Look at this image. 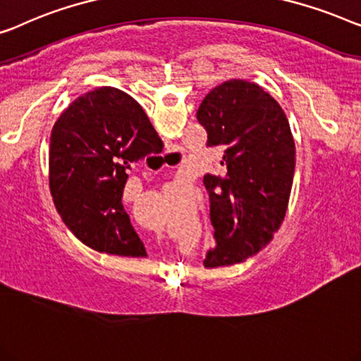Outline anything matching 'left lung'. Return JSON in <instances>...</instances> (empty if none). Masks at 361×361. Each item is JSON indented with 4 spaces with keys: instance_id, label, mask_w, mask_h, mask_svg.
<instances>
[{
    "instance_id": "1",
    "label": "left lung",
    "mask_w": 361,
    "mask_h": 361,
    "mask_svg": "<svg viewBox=\"0 0 361 361\" xmlns=\"http://www.w3.org/2000/svg\"><path fill=\"white\" fill-rule=\"evenodd\" d=\"M208 146L223 149L221 174H205L216 245L205 267L244 262L279 231L295 174V142L280 104L262 87L229 80L207 94L197 111Z\"/></svg>"
}]
</instances>
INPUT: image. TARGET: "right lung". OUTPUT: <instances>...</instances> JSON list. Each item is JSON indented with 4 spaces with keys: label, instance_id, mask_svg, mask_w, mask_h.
Returning <instances> with one entry per match:
<instances>
[{
    "label": "right lung",
    "instance_id": "add662e5",
    "mask_svg": "<svg viewBox=\"0 0 361 361\" xmlns=\"http://www.w3.org/2000/svg\"><path fill=\"white\" fill-rule=\"evenodd\" d=\"M161 138L142 106L104 86L68 106L51 128L50 193L68 229L97 252L143 257L122 195L128 171Z\"/></svg>",
    "mask_w": 361,
    "mask_h": 361
}]
</instances>
